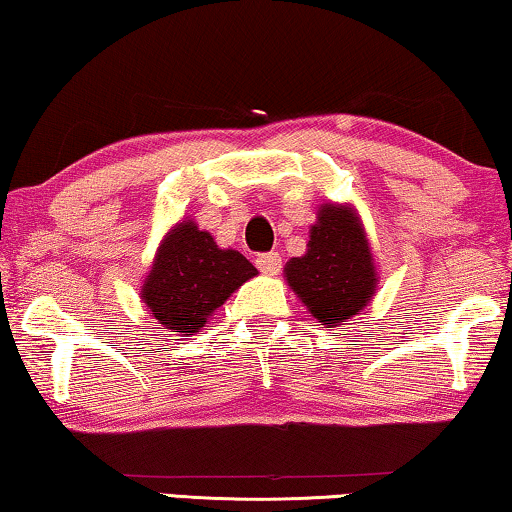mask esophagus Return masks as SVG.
I'll return each instance as SVG.
<instances>
[{"label": "esophagus", "instance_id": "obj_1", "mask_svg": "<svg viewBox=\"0 0 512 512\" xmlns=\"http://www.w3.org/2000/svg\"><path fill=\"white\" fill-rule=\"evenodd\" d=\"M257 269L264 273V276H278L282 269V257L278 253H262L255 259Z\"/></svg>", "mask_w": 512, "mask_h": 512}]
</instances>
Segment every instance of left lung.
Returning a JSON list of instances; mask_svg holds the SVG:
<instances>
[{"instance_id":"8db88e82","label":"left lung","mask_w":512,"mask_h":512,"mask_svg":"<svg viewBox=\"0 0 512 512\" xmlns=\"http://www.w3.org/2000/svg\"><path fill=\"white\" fill-rule=\"evenodd\" d=\"M287 282L310 315L324 326H338L361 312L375 294V266L368 241L345 207H324L312 227L308 253L287 264Z\"/></svg>"}]
</instances>
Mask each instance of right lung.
Listing matches in <instances>:
<instances>
[{"label": "right lung", "mask_w": 512, "mask_h": 512, "mask_svg": "<svg viewBox=\"0 0 512 512\" xmlns=\"http://www.w3.org/2000/svg\"><path fill=\"white\" fill-rule=\"evenodd\" d=\"M257 269L236 250H220L209 232L181 223L163 241L142 299L167 331L193 335Z\"/></svg>", "instance_id": "obj_1"}]
</instances>
